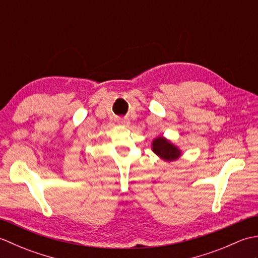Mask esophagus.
<instances>
[{
	"label": "esophagus",
	"mask_w": 258,
	"mask_h": 258,
	"mask_svg": "<svg viewBox=\"0 0 258 258\" xmlns=\"http://www.w3.org/2000/svg\"><path fill=\"white\" fill-rule=\"evenodd\" d=\"M117 123L119 125H128L130 119L126 118V117H117Z\"/></svg>",
	"instance_id": "obj_1"
}]
</instances>
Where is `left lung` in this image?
I'll list each match as a JSON object with an SVG mask.
<instances>
[{
  "mask_svg": "<svg viewBox=\"0 0 258 258\" xmlns=\"http://www.w3.org/2000/svg\"><path fill=\"white\" fill-rule=\"evenodd\" d=\"M152 151L165 162H174L182 156V150L164 136H158L152 142Z\"/></svg>",
  "mask_w": 258,
  "mask_h": 258,
  "instance_id": "8db88e82",
  "label": "left lung"
}]
</instances>
